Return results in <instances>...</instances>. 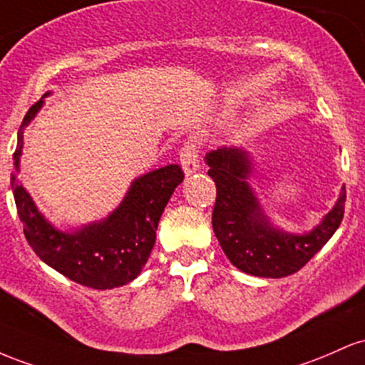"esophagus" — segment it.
<instances>
[{
  "instance_id": "1",
  "label": "esophagus",
  "mask_w": 365,
  "mask_h": 365,
  "mask_svg": "<svg viewBox=\"0 0 365 365\" xmlns=\"http://www.w3.org/2000/svg\"><path fill=\"white\" fill-rule=\"evenodd\" d=\"M181 165L187 175L195 174L200 169V150L195 139L187 138L181 150Z\"/></svg>"
}]
</instances>
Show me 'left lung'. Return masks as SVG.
<instances>
[{
    "instance_id": "obj_1",
    "label": "left lung",
    "mask_w": 365,
    "mask_h": 365,
    "mask_svg": "<svg viewBox=\"0 0 365 365\" xmlns=\"http://www.w3.org/2000/svg\"><path fill=\"white\" fill-rule=\"evenodd\" d=\"M208 175L217 187L212 227L227 259L240 271L260 277L292 276L334 235L345 214L346 190L333 210L309 235H288L267 222L248 186L250 160L240 148H217L207 155Z\"/></svg>"
}]
</instances>
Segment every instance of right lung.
Listing matches in <instances>:
<instances>
[{"instance_id":"right-lung-1","label":"right lung","mask_w":365,"mask_h":365,"mask_svg":"<svg viewBox=\"0 0 365 365\" xmlns=\"http://www.w3.org/2000/svg\"><path fill=\"white\" fill-rule=\"evenodd\" d=\"M41 105L43 100L36 101L20 125L14 153L15 172H19L22 153V128L34 118ZM182 179L184 172L175 163L145 174L133 182L124 202L108 219L72 235L56 231L44 220L15 175L11 178V191L27 243L41 260L77 284L112 289L128 284L145 267L155 247L163 208Z\"/></svg>"}]
</instances>
